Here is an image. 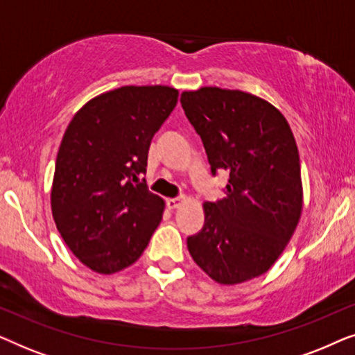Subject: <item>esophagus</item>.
Masks as SVG:
<instances>
[{
    "label": "esophagus",
    "mask_w": 355,
    "mask_h": 355,
    "mask_svg": "<svg viewBox=\"0 0 355 355\" xmlns=\"http://www.w3.org/2000/svg\"><path fill=\"white\" fill-rule=\"evenodd\" d=\"M181 203H182V198H168L166 200V205L169 210H174V208H178Z\"/></svg>",
    "instance_id": "esophagus-1"
}]
</instances>
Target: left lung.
I'll return each mask as SVG.
<instances>
[{
	"instance_id": "8db88e82",
	"label": "left lung",
	"mask_w": 355,
	"mask_h": 355,
	"mask_svg": "<svg viewBox=\"0 0 355 355\" xmlns=\"http://www.w3.org/2000/svg\"><path fill=\"white\" fill-rule=\"evenodd\" d=\"M213 174L230 171L226 197L203 202L205 225L187 237L193 261L220 284L266 273L302 215L299 150L283 113L242 90L202 87L181 94Z\"/></svg>"
}]
</instances>
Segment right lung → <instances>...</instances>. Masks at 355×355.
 Segmentation results:
<instances>
[{
  "instance_id": "1",
  "label": "right lung",
  "mask_w": 355,
  "mask_h": 355,
  "mask_svg": "<svg viewBox=\"0 0 355 355\" xmlns=\"http://www.w3.org/2000/svg\"><path fill=\"white\" fill-rule=\"evenodd\" d=\"M168 85H125L87 101L58 150L51 213L77 260L100 275L144 254L164 200L140 182L150 142L178 103Z\"/></svg>"
}]
</instances>
